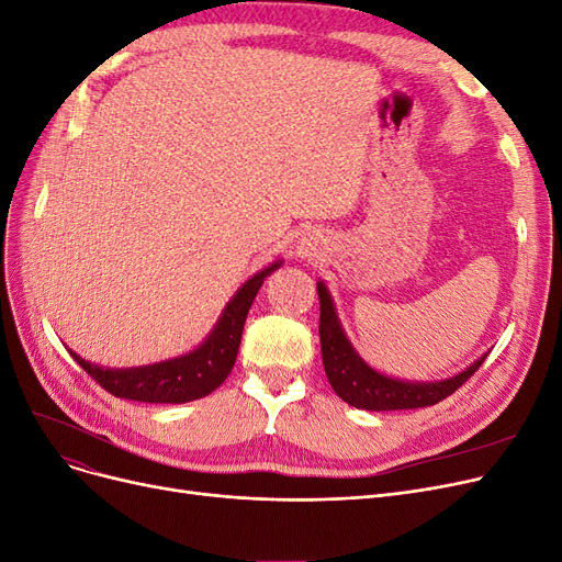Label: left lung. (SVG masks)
Segmentation results:
<instances>
[{
  "label": "left lung",
  "instance_id": "1",
  "mask_svg": "<svg viewBox=\"0 0 562 562\" xmlns=\"http://www.w3.org/2000/svg\"><path fill=\"white\" fill-rule=\"evenodd\" d=\"M317 294H319V340H322V361H324L326 378L338 396L351 407L386 412V409H417V407L435 405L445 401L447 396H451L456 389H461L486 361V357H482L468 370H463L461 375L442 380V382L412 384V382H398V380L384 378L380 372L368 368L347 342L336 315L334 301H330L324 282L317 284Z\"/></svg>",
  "mask_w": 562,
  "mask_h": 562
}]
</instances>
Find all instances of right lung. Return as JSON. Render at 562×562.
I'll list each match as a JSON object with an SVG mask.
<instances>
[{
	"instance_id": "add662e5",
	"label": "right lung",
	"mask_w": 562,
	"mask_h": 562,
	"mask_svg": "<svg viewBox=\"0 0 562 562\" xmlns=\"http://www.w3.org/2000/svg\"><path fill=\"white\" fill-rule=\"evenodd\" d=\"M280 263L263 268L252 280H247L238 294L224 307V313L207 340L192 355L132 370H109L71 357L88 375L115 398L140 403H187L213 393L232 372L243 338V326L259 286L266 276L273 273Z\"/></svg>"
}]
</instances>
